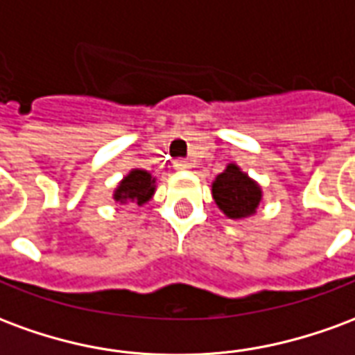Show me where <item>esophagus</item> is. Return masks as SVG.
<instances>
[{
  "instance_id": "1",
  "label": "esophagus",
  "mask_w": 355,
  "mask_h": 355,
  "mask_svg": "<svg viewBox=\"0 0 355 355\" xmlns=\"http://www.w3.org/2000/svg\"><path fill=\"white\" fill-rule=\"evenodd\" d=\"M175 169H177V171H188V169H192V163L186 162V159H178V162L175 163Z\"/></svg>"
}]
</instances>
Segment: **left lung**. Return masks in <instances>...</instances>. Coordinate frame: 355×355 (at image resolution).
Returning <instances> with one entry per match:
<instances>
[{"instance_id": "1", "label": "left lung", "mask_w": 355, "mask_h": 355, "mask_svg": "<svg viewBox=\"0 0 355 355\" xmlns=\"http://www.w3.org/2000/svg\"><path fill=\"white\" fill-rule=\"evenodd\" d=\"M213 200L224 215L234 220L257 213L262 201V188L247 173L230 163L211 184Z\"/></svg>"}]
</instances>
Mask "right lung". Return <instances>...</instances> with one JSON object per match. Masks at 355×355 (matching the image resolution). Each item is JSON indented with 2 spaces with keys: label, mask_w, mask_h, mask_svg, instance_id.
I'll use <instances>...</instances> for the list:
<instances>
[{
  "label": "right lung",
  "mask_w": 355,
  "mask_h": 355,
  "mask_svg": "<svg viewBox=\"0 0 355 355\" xmlns=\"http://www.w3.org/2000/svg\"><path fill=\"white\" fill-rule=\"evenodd\" d=\"M155 192V178L144 169H131L114 190V200L117 203H137L144 205L152 200Z\"/></svg>",
  "instance_id": "add662e5"
}]
</instances>
